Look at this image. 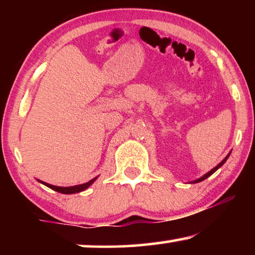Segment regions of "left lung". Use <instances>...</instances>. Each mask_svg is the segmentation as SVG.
Returning a JSON list of instances; mask_svg holds the SVG:
<instances>
[{
	"instance_id": "1",
	"label": "left lung",
	"mask_w": 255,
	"mask_h": 255,
	"mask_svg": "<svg viewBox=\"0 0 255 255\" xmlns=\"http://www.w3.org/2000/svg\"><path fill=\"white\" fill-rule=\"evenodd\" d=\"M230 154H231V152H230V153H229V154H228V155H226V156H225V158H224V159H223V160H222V161H221V162H219L217 166H216V167H215V168H212V169L210 170V172H208L207 174H204V175H203V176H201V177H200V179H197V180H194V181H191V182H190V183H198V182H201V181H203V180H205V179H207V177H209V176H210V175H212V174H214V173L216 172V170H217L218 168H221V167H222L223 165H224V163H225V161H226V160H228V158H229V156H230Z\"/></svg>"
}]
</instances>
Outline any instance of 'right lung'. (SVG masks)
<instances>
[{
    "label": "right lung",
    "instance_id": "1",
    "mask_svg": "<svg viewBox=\"0 0 255 255\" xmlns=\"http://www.w3.org/2000/svg\"><path fill=\"white\" fill-rule=\"evenodd\" d=\"M97 177H99V176L94 177V179H92V180L88 181V182H86V183L78 184V186H72V187H58V186H53V184H50V183L43 182V181H40V180H37V181H38V182L43 183L44 186H46V187H48V188H51L52 190L58 191V193H61V194H75V193H80V191L86 190L87 188L90 187L94 182H95Z\"/></svg>",
    "mask_w": 255,
    "mask_h": 255
}]
</instances>
